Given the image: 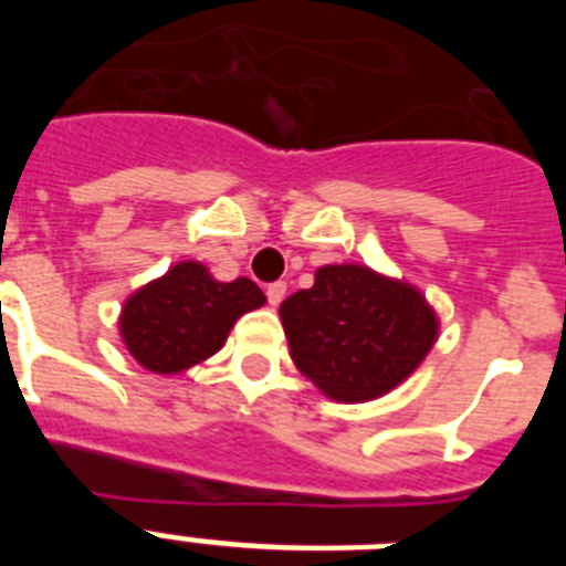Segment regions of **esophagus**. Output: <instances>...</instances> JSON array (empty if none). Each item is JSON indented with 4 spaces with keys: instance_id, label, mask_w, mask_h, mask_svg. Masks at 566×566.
<instances>
[{
    "instance_id": "esophagus-1",
    "label": "esophagus",
    "mask_w": 566,
    "mask_h": 566,
    "mask_svg": "<svg viewBox=\"0 0 566 566\" xmlns=\"http://www.w3.org/2000/svg\"><path fill=\"white\" fill-rule=\"evenodd\" d=\"M266 297H269V306H280V303H283V297H286V283H283V280H277V283H269Z\"/></svg>"
}]
</instances>
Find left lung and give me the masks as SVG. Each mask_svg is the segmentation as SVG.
I'll return each mask as SVG.
<instances>
[{"instance_id": "1", "label": "left lung", "mask_w": 566, "mask_h": 566, "mask_svg": "<svg viewBox=\"0 0 566 566\" xmlns=\"http://www.w3.org/2000/svg\"><path fill=\"white\" fill-rule=\"evenodd\" d=\"M292 359L337 402L397 388L431 352L439 323L422 294L365 266H323L280 306Z\"/></svg>"}]
</instances>
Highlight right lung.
Masks as SVG:
<instances>
[{"mask_svg": "<svg viewBox=\"0 0 566 566\" xmlns=\"http://www.w3.org/2000/svg\"><path fill=\"white\" fill-rule=\"evenodd\" d=\"M266 303L249 277L218 283L187 260L124 303L122 337L129 354L155 374H178L212 357L240 314Z\"/></svg>", "mask_w": 566, "mask_h": 566, "instance_id": "right-lung-1", "label": "right lung"}]
</instances>
